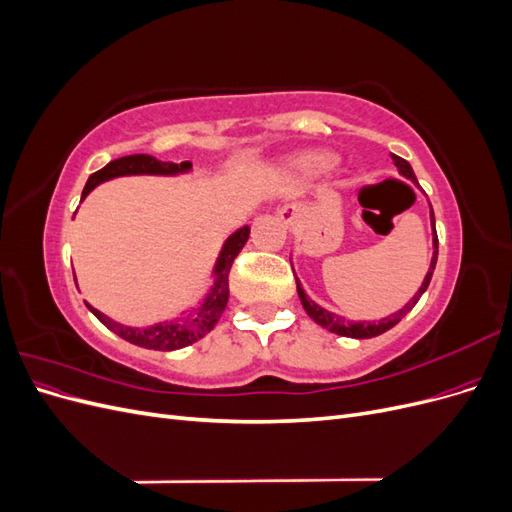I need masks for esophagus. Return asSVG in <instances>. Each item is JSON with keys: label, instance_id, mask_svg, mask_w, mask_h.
I'll use <instances>...</instances> for the list:
<instances>
[{"label": "esophagus", "instance_id": "esophagus-1", "mask_svg": "<svg viewBox=\"0 0 512 512\" xmlns=\"http://www.w3.org/2000/svg\"><path fill=\"white\" fill-rule=\"evenodd\" d=\"M280 218L286 222V224H290L294 218H297V207H282L280 209Z\"/></svg>", "mask_w": 512, "mask_h": 512}]
</instances>
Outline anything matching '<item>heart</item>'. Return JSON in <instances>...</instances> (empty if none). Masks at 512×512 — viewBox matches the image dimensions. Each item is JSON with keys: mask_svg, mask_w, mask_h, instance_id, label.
I'll return each instance as SVG.
<instances>
[{"mask_svg": "<svg viewBox=\"0 0 512 512\" xmlns=\"http://www.w3.org/2000/svg\"><path fill=\"white\" fill-rule=\"evenodd\" d=\"M294 168L299 170V173L303 175H309V177H316V175H322L324 170H329L331 164H333V156L327 151H303L299 153V156H294L292 162H290Z\"/></svg>", "mask_w": 512, "mask_h": 512, "instance_id": "b5f03b06", "label": "heart"}]
</instances>
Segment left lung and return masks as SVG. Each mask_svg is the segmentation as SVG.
<instances>
[{
	"label": "left lung",
	"instance_id": "left-lung-1",
	"mask_svg": "<svg viewBox=\"0 0 512 512\" xmlns=\"http://www.w3.org/2000/svg\"><path fill=\"white\" fill-rule=\"evenodd\" d=\"M393 162H395V166H397V170H399V175H404L406 179H410L412 183H416V177H414V170H412V166L404 160V158H399V156H393ZM431 228H433V256H431V265H429V271H427V275H425V280H423V284H421V288L416 290V294L414 297L399 309V312H395V314H391V316H386V318H382V320H378V322H350V320H346V318H342V316H337V314H333V312H329V309H324V307H320L318 303H314L312 299L307 297L305 294V290L301 288V284H299V280H297V275H294V280H297V292H299V299H301V305H303V309L307 312V316L312 318L314 322H318L320 327H324V329H329L331 333H337V335H344V337H354V339H369V337H376V335H382V333H386L389 329H393L395 324L404 318L410 309L418 303V299L423 297V292L427 290V286H429V282H431V275H433V269H436V262H438V235H436V218H433V209H431Z\"/></svg>",
	"mask_w": 512,
	"mask_h": 512
}]
</instances>
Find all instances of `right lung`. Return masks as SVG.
Masks as SVG:
<instances>
[{
    "label": "right lung",
    "mask_w": 512,
    "mask_h": 512,
    "mask_svg": "<svg viewBox=\"0 0 512 512\" xmlns=\"http://www.w3.org/2000/svg\"><path fill=\"white\" fill-rule=\"evenodd\" d=\"M192 162H162L156 160L153 156H147V153H136V156H126V158H117L113 162H108L104 168H100L98 173L91 175L85 183L83 190V198L96 188V185L115 179V177H128V175H181V173H190ZM250 239V226H243L237 232L226 239V243L222 245V252L215 260L213 267V286L209 290V294L205 297V301L192 307L190 312H185L179 318L166 320V322H158L151 324V327L138 329V327H126V324H119L115 320H111L108 316H104L102 312H98L96 307H89V312L94 314L106 329H111L113 333H117L121 339L126 342L141 346V348H149V350H179L190 346L198 339H203L218 320L222 318L226 303H228V273L232 262L239 256V252L243 250V245Z\"/></svg>",
    "instance_id": "obj_1"
}]
</instances>
